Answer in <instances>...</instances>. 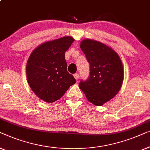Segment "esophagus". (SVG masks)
Returning a JSON list of instances; mask_svg holds the SVG:
<instances>
[{
    "instance_id": "1",
    "label": "esophagus",
    "mask_w": 150,
    "mask_h": 150,
    "mask_svg": "<svg viewBox=\"0 0 150 150\" xmlns=\"http://www.w3.org/2000/svg\"><path fill=\"white\" fill-rule=\"evenodd\" d=\"M74 77H75V79H76V80H78L79 79V74H78V73H75V74H74Z\"/></svg>"
}]
</instances>
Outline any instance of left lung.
I'll return each mask as SVG.
<instances>
[{"label": "left lung", "instance_id": "1", "mask_svg": "<svg viewBox=\"0 0 150 150\" xmlns=\"http://www.w3.org/2000/svg\"><path fill=\"white\" fill-rule=\"evenodd\" d=\"M80 47L90 63V77L81 81L79 88L92 104L101 106L120 91L124 80V69L118 54L109 46L86 39Z\"/></svg>", "mask_w": 150, "mask_h": 150}]
</instances>
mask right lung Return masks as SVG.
<instances>
[{
  "instance_id": "add662e5",
  "label": "right lung",
  "mask_w": 150,
  "mask_h": 150,
  "mask_svg": "<svg viewBox=\"0 0 150 150\" xmlns=\"http://www.w3.org/2000/svg\"><path fill=\"white\" fill-rule=\"evenodd\" d=\"M75 40L63 37L43 43L36 47L26 64L28 85L42 100L50 103L58 100L71 86L76 83L67 71L65 52Z\"/></svg>"
}]
</instances>
